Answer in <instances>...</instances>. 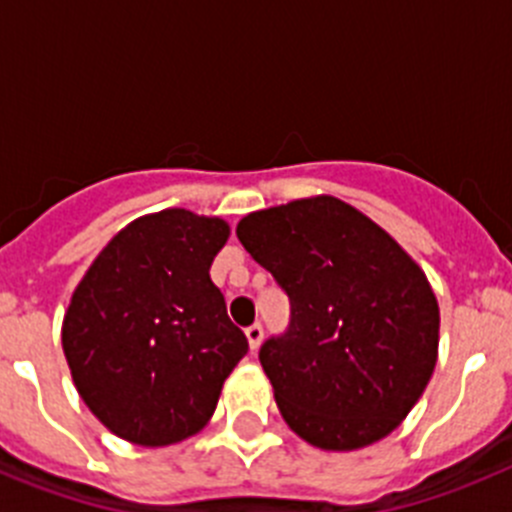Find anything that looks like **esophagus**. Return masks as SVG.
Wrapping results in <instances>:
<instances>
[{
    "label": "esophagus",
    "instance_id": "34e87169",
    "mask_svg": "<svg viewBox=\"0 0 512 512\" xmlns=\"http://www.w3.org/2000/svg\"><path fill=\"white\" fill-rule=\"evenodd\" d=\"M246 338H248V346H251V351H259L261 341H264V328H261L259 323H253L246 328Z\"/></svg>",
    "mask_w": 512,
    "mask_h": 512
}]
</instances>
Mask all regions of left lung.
<instances>
[{
  "mask_svg": "<svg viewBox=\"0 0 512 512\" xmlns=\"http://www.w3.org/2000/svg\"><path fill=\"white\" fill-rule=\"evenodd\" d=\"M235 235L292 305L287 333L259 351L284 423L323 451L390 436L436 369L441 315L425 271L330 194L251 212Z\"/></svg>",
  "mask_w": 512,
  "mask_h": 512,
  "instance_id": "1",
  "label": "left lung"
}]
</instances>
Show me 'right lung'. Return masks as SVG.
Returning <instances> with one entry per match:
<instances>
[{
    "instance_id": "add662e5",
    "label": "right lung",
    "mask_w": 512,
    "mask_h": 512,
    "mask_svg": "<svg viewBox=\"0 0 512 512\" xmlns=\"http://www.w3.org/2000/svg\"><path fill=\"white\" fill-rule=\"evenodd\" d=\"M223 217L182 207L120 230L76 284L61 343L94 418L135 446H169L210 423L248 341L230 323L210 266Z\"/></svg>"
}]
</instances>
